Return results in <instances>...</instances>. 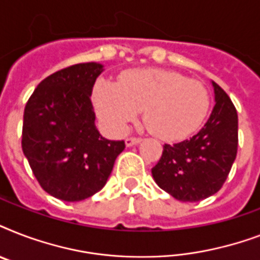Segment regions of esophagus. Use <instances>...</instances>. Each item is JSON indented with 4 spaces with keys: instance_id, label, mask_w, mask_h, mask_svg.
Masks as SVG:
<instances>
[{
    "instance_id": "obj_1",
    "label": "esophagus",
    "mask_w": 260,
    "mask_h": 260,
    "mask_svg": "<svg viewBox=\"0 0 260 260\" xmlns=\"http://www.w3.org/2000/svg\"><path fill=\"white\" fill-rule=\"evenodd\" d=\"M142 142V139L139 138H128L125 139V146L126 147H132V146H136L139 143Z\"/></svg>"
}]
</instances>
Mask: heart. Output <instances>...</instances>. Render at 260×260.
<instances>
[{
    "label": "heart",
    "instance_id": "b5f03b06",
    "mask_svg": "<svg viewBox=\"0 0 260 260\" xmlns=\"http://www.w3.org/2000/svg\"><path fill=\"white\" fill-rule=\"evenodd\" d=\"M98 117L112 132H122L143 110L147 129L166 142L189 138L206 117L209 93L198 81L163 69L124 71L118 83L98 79L93 87Z\"/></svg>",
    "mask_w": 260,
    "mask_h": 260
}]
</instances>
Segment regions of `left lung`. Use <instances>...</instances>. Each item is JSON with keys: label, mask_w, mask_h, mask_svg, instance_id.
Returning a JSON list of instances; mask_svg holds the SVG:
<instances>
[{"label": "left lung", "mask_w": 260, "mask_h": 260, "mask_svg": "<svg viewBox=\"0 0 260 260\" xmlns=\"http://www.w3.org/2000/svg\"><path fill=\"white\" fill-rule=\"evenodd\" d=\"M214 105L201 131L189 140L165 144L151 170L156 185L183 202H197L221 189L238 154V113L228 94L212 81Z\"/></svg>", "instance_id": "obj_1"}]
</instances>
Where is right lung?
Wrapping results in <instances>:
<instances>
[{"instance_id": "1", "label": "right lung", "mask_w": 260, "mask_h": 260, "mask_svg": "<svg viewBox=\"0 0 260 260\" xmlns=\"http://www.w3.org/2000/svg\"><path fill=\"white\" fill-rule=\"evenodd\" d=\"M101 63H79L43 79L26 102L22 152L52 197L82 201L105 186L122 140L102 138L90 101Z\"/></svg>"}]
</instances>
